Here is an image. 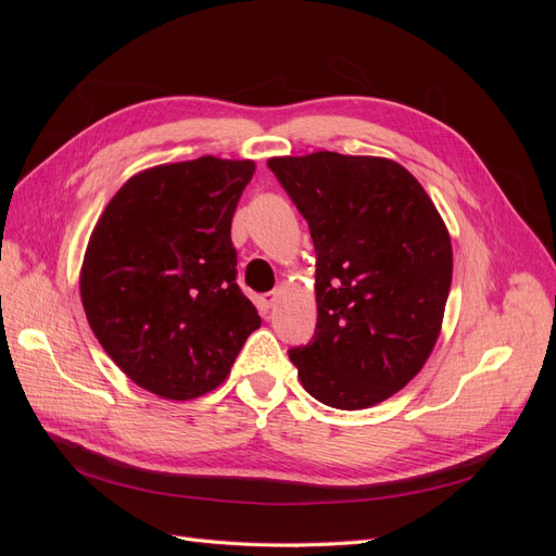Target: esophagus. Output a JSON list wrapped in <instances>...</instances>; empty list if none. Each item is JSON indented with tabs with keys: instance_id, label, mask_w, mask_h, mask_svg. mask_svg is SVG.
Masks as SVG:
<instances>
[{
	"instance_id": "obj_1",
	"label": "esophagus",
	"mask_w": 556,
	"mask_h": 556,
	"mask_svg": "<svg viewBox=\"0 0 556 556\" xmlns=\"http://www.w3.org/2000/svg\"><path fill=\"white\" fill-rule=\"evenodd\" d=\"M278 299H280V292H278V290L264 294V304H266V308H274V306L278 304Z\"/></svg>"
}]
</instances>
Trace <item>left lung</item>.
<instances>
[{
	"instance_id": "obj_1",
	"label": "left lung",
	"mask_w": 556,
	"mask_h": 556,
	"mask_svg": "<svg viewBox=\"0 0 556 556\" xmlns=\"http://www.w3.org/2000/svg\"><path fill=\"white\" fill-rule=\"evenodd\" d=\"M317 255V327L294 348L304 390L362 410L403 390L439 341L452 285V243L417 178L394 160L317 150L266 162Z\"/></svg>"
}]
</instances>
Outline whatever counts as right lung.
<instances>
[{
    "mask_svg": "<svg viewBox=\"0 0 556 556\" xmlns=\"http://www.w3.org/2000/svg\"><path fill=\"white\" fill-rule=\"evenodd\" d=\"M252 160L204 155L134 174L90 233L83 311L146 392L190 401L220 387L262 319L237 285L231 217Z\"/></svg>",
    "mask_w": 556,
    "mask_h": 556,
    "instance_id": "1",
    "label": "right lung"
}]
</instances>
